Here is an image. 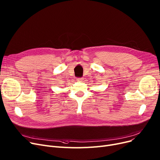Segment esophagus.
Returning a JSON list of instances; mask_svg holds the SVG:
<instances>
[{"label":"esophagus","mask_w":160,"mask_h":160,"mask_svg":"<svg viewBox=\"0 0 160 160\" xmlns=\"http://www.w3.org/2000/svg\"><path fill=\"white\" fill-rule=\"evenodd\" d=\"M76 80H77L78 82H82L84 80V78H76Z\"/></svg>","instance_id":"34e87169"}]
</instances>
